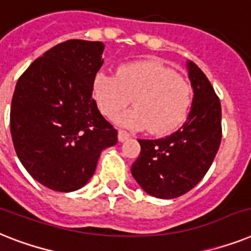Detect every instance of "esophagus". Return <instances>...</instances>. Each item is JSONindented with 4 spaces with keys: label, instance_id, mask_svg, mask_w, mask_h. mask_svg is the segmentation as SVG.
<instances>
[{
    "label": "esophagus",
    "instance_id": "obj_1",
    "mask_svg": "<svg viewBox=\"0 0 251 251\" xmlns=\"http://www.w3.org/2000/svg\"><path fill=\"white\" fill-rule=\"evenodd\" d=\"M130 138V132H127L126 130H119V140L120 142H125Z\"/></svg>",
    "mask_w": 251,
    "mask_h": 251
}]
</instances>
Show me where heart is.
Wrapping results in <instances>:
<instances>
[{"instance_id":"1","label":"heart","mask_w":251,"mask_h":251,"mask_svg":"<svg viewBox=\"0 0 251 251\" xmlns=\"http://www.w3.org/2000/svg\"><path fill=\"white\" fill-rule=\"evenodd\" d=\"M94 97L109 119H115L130 103L134 107L117 117L131 129L147 127L165 134L184 120L192 100V86L174 69L154 60L125 64L117 76L99 73L94 81Z\"/></svg>"}]
</instances>
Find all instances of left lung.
<instances>
[{
  "mask_svg": "<svg viewBox=\"0 0 251 251\" xmlns=\"http://www.w3.org/2000/svg\"><path fill=\"white\" fill-rule=\"evenodd\" d=\"M193 99L187 120L160 139H138L131 174L148 195L175 199L196 187L213 164L222 140L221 100L205 73L188 62Z\"/></svg>",
  "mask_w": 251,
  "mask_h": 251,
  "instance_id": "obj_1",
  "label": "left lung"
}]
</instances>
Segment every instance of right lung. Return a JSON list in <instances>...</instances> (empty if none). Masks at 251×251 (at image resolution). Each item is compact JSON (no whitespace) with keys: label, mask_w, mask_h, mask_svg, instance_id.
Here are the masks:
<instances>
[{"label":"right lung","mask_w":251,"mask_h":251,"mask_svg":"<svg viewBox=\"0 0 251 251\" xmlns=\"http://www.w3.org/2000/svg\"><path fill=\"white\" fill-rule=\"evenodd\" d=\"M103 50L99 41H64L16 82L10 109L14 148L32 178L52 191L86 184L101 151L119 140L93 98Z\"/></svg>","instance_id":"obj_1"}]
</instances>
